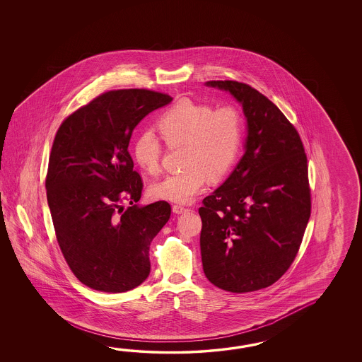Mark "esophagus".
Wrapping results in <instances>:
<instances>
[{
  "mask_svg": "<svg viewBox=\"0 0 362 362\" xmlns=\"http://www.w3.org/2000/svg\"><path fill=\"white\" fill-rule=\"evenodd\" d=\"M172 211H173L175 214H177V215H181V214H184V212H187L189 208L184 207V206H181V204H175V206L172 207Z\"/></svg>",
  "mask_w": 362,
  "mask_h": 362,
  "instance_id": "34e87169",
  "label": "esophagus"
}]
</instances>
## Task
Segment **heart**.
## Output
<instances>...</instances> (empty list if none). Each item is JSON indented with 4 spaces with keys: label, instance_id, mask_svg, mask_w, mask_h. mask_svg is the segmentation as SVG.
Segmentation results:
<instances>
[{
    "label": "heart",
    "instance_id": "heart-1",
    "mask_svg": "<svg viewBox=\"0 0 362 362\" xmlns=\"http://www.w3.org/2000/svg\"><path fill=\"white\" fill-rule=\"evenodd\" d=\"M168 146L182 144L184 168L153 185L156 199L175 203L192 202L208 182V176L221 178L238 158L243 139V119L231 106L214 108L190 100L172 105L156 122ZM133 158L148 175L160 172L163 147L151 132L139 133L133 144Z\"/></svg>",
    "mask_w": 362,
    "mask_h": 362
}]
</instances>
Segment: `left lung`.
<instances>
[{
  "mask_svg": "<svg viewBox=\"0 0 362 362\" xmlns=\"http://www.w3.org/2000/svg\"><path fill=\"white\" fill-rule=\"evenodd\" d=\"M207 85L240 102L248 134L238 165L199 208L203 270L225 291H257L277 282L299 251L312 208L307 154L264 94L233 80Z\"/></svg>",
  "mask_w": 362,
  "mask_h": 362,
  "instance_id": "left-lung-1",
  "label": "left lung"
}]
</instances>
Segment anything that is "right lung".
<instances>
[{"mask_svg": "<svg viewBox=\"0 0 362 362\" xmlns=\"http://www.w3.org/2000/svg\"><path fill=\"white\" fill-rule=\"evenodd\" d=\"M170 100L148 89L110 90L67 116L57 131L47 204L64 260L93 290L125 293L150 273V245L170 220V206L165 200L137 206L144 182L128 146L137 124Z\"/></svg>", "mask_w": 362, "mask_h": 362, "instance_id": "obj_1", "label": "right lung"}]
</instances>
